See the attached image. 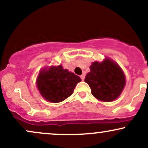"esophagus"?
Returning <instances> with one entry per match:
<instances>
[{
  "instance_id": "34e87169",
  "label": "esophagus",
  "mask_w": 148,
  "mask_h": 148,
  "mask_svg": "<svg viewBox=\"0 0 148 148\" xmlns=\"http://www.w3.org/2000/svg\"><path fill=\"white\" fill-rule=\"evenodd\" d=\"M80 77H81V80H82V81H84V79H85V75H84V74H82V75L80 76Z\"/></svg>"
}]
</instances>
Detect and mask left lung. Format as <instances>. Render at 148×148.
I'll use <instances>...</instances> for the list:
<instances>
[{
    "instance_id": "obj_1",
    "label": "left lung",
    "mask_w": 148,
    "mask_h": 148,
    "mask_svg": "<svg viewBox=\"0 0 148 148\" xmlns=\"http://www.w3.org/2000/svg\"><path fill=\"white\" fill-rule=\"evenodd\" d=\"M90 72L85 78L91 93L96 99L109 102L116 99L125 88L126 80L123 69L116 62L106 58L99 62H93Z\"/></svg>"
}]
</instances>
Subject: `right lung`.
<instances>
[{"label":"right lung","instance_id":"right-lung-1","mask_svg":"<svg viewBox=\"0 0 148 148\" xmlns=\"http://www.w3.org/2000/svg\"><path fill=\"white\" fill-rule=\"evenodd\" d=\"M81 81L79 76L64 69L60 64L42 69L36 84L38 90L46 100L58 103L69 97Z\"/></svg>","mask_w":148,"mask_h":148}]
</instances>
